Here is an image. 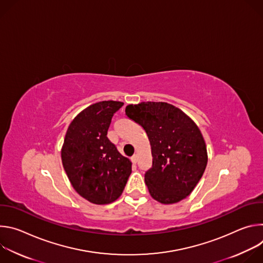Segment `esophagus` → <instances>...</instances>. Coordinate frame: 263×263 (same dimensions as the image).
Listing matches in <instances>:
<instances>
[{
	"instance_id": "34e87169",
	"label": "esophagus",
	"mask_w": 263,
	"mask_h": 263,
	"mask_svg": "<svg viewBox=\"0 0 263 263\" xmlns=\"http://www.w3.org/2000/svg\"><path fill=\"white\" fill-rule=\"evenodd\" d=\"M131 160H132V162H133V163H136V162H137V160H138V156H137L136 154H134V155L131 157Z\"/></svg>"
}]
</instances>
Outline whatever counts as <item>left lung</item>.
<instances>
[{
	"label": "left lung",
	"instance_id": "left-lung-1",
	"mask_svg": "<svg viewBox=\"0 0 263 263\" xmlns=\"http://www.w3.org/2000/svg\"><path fill=\"white\" fill-rule=\"evenodd\" d=\"M125 111L142 127L151 144L153 163L144 174L151 197L161 204H174L190 196L208 161L206 143L196 123L165 102L131 104Z\"/></svg>",
	"mask_w": 263,
	"mask_h": 263
}]
</instances>
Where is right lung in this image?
Returning <instances> with one entry per match:
<instances>
[{
    "instance_id": "add662e5",
    "label": "right lung",
    "mask_w": 263,
    "mask_h": 263,
    "mask_svg": "<svg viewBox=\"0 0 263 263\" xmlns=\"http://www.w3.org/2000/svg\"><path fill=\"white\" fill-rule=\"evenodd\" d=\"M123 105L102 101L88 106L72 120L64 137V171L74 191L93 204L118 200L132 172L131 161L107 137L111 119Z\"/></svg>"
}]
</instances>
